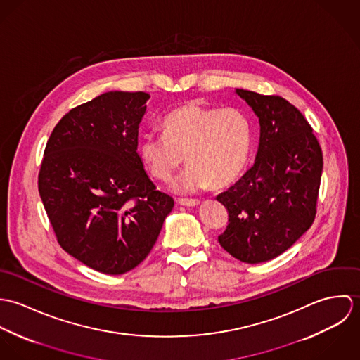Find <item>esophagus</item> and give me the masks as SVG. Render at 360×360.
Returning a JSON list of instances; mask_svg holds the SVG:
<instances>
[{
    "mask_svg": "<svg viewBox=\"0 0 360 360\" xmlns=\"http://www.w3.org/2000/svg\"><path fill=\"white\" fill-rule=\"evenodd\" d=\"M201 201L200 200H179V204L183 206H195L198 205Z\"/></svg>",
    "mask_w": 360,
    "mask_h": 360,
    "instance_id": "obj_1",
    "label": "esophagus"
}]
</instances>
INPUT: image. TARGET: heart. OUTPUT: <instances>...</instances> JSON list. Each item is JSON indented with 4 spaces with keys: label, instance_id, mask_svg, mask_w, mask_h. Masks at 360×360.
<instances>
[{
    "label": "heart",
    "instance_id": "b5f03b06",
    "mask_svg": "<svg viewBox=\"0 0 360 360\" xmlns=\"http://www.w3.org/2000/svg\"><path fill=\"white\" fill-rule=\"evenodd\" d=\"M165 134L143 137L140 155L155 179L167 181L186 162L176 181L179 191L223 188L245 170L254 144V126L240 108L190 103L172 110L163 120Z\"/></svg>",
    "mask_w": 360,
    "mask_h": 360
}]
</instances>
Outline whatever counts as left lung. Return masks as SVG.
<instances>
[{
  "mask_svg": "<svg viewBox=\"0 0 360 360\" xmlns=\"http://www.w3.org/2000/svg\"><path fill=\"white\" fill-rule=\"evenodd\" d=\"M259 117L260 137L252 167L217 195L229 212L219 244L245 263L287 251L311 226L323 154L305 116L280 96L237 89Z\"/></svg>",
  "mask_w": 360,
  "mask_h": 360,
  "instance_id": "left-lung-1",
  "label": "left lung"
}]
</instances>
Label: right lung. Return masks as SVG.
<instances>
[{"label": "right lung", "instance_id": "right-lung-1", "mask_svg": "<svg viewBox=\"0 0 360 360\" xmlns=\"http://www.w3.org/2000/svg\"><path fill=\"white\" fill-rule=\"evenodd\" d=\"M150 94L109 91L70 109L53 127L39 193L58 244L105 274H123L151 252L173 209L137 153Z\"/></svg>", "mask_w": 360, "mask_h": 360}]
</instances>
